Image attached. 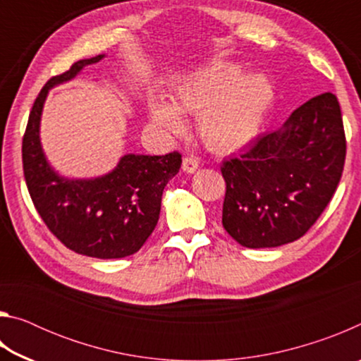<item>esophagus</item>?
Wrapping results in <instances>:
<instances>
[{
	"label": "esophagus",
	"mask_w": 361,
	"mask_h": 361,
	"mask_svg": "<svg viewBox=\"0 0 361 361\" xmlns=\"http://www.w3.org/2000/svg\"><path fill=\"white\" fill-rule=\"evenodd\" d=\"M181 167H183V172L194 173L195 170L199 169V161L195 157H185V159H183Z\"/></svg>",
	"instance_id": "obj_1"
}]
</instances>
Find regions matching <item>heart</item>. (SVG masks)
I'll use <instances>...</instances> for the list:
<instances>
[{
  "instance_id": "b5f03b06",
  "label": "heart",
  "mask_w": 361,
  "mask_h": 361,
  "mask_svg": "<svg viewBox=\"0 0 361 361\" xmlns=\"http://www.w3.org/2000/svg\"><path fill=\"white\" fill-rule=\"evenodd\" d=\"M239 65H216L194 71L176 84L172 103L151 95L152 124L169 135L185 132L181 114L199 115V133L213 151L240 149L258 135L276 100V87L264 73H243Z\"/></svg>"
}]
</instances>
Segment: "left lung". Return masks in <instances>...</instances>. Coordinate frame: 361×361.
Returning a JSON list of instances; mask_svg holds the SVG:
<instances>
[{"label":"left lung","instance_id":"left-lung-1","mask_svg":"<svg viewBox=\"0 0 361 361\" xmlns=\"http://www.w3.org/2000/svg\"><path fill=\"white\" fill-rule=\"evenodd\" d=\"M344 161L339 102L331 92L317 95L280 129L223 162L224 229L247 248L298 240L326 209Z\"/></svg>","mask_w":361,"mask_h":361}]
</instances>
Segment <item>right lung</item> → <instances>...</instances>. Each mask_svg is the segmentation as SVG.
I'll list each match as a JSON object with an SVG mask.
<instances>
[{
	"mask_svg": "<svg viewBox=\"0 0 361 361\" xmlns=\"http://www.w3.org/2000/svg\"><path fill=\"white\" fill-rule=\"evenodd\" d=\"M105 57L79 60L63 75L49 79L30 111L22 142L28 192L49 231L66 248L99 259L137 253L154 231L162 191L181 167L180 152L166 156L126 154L97 178H66L52 169L42 151L39 124L49 90L75 79L84 66Z\"/></svg>",
	"mask_w": 361,
	"mask_h": 361,
	"instance_id": "add662e5",
	"label": "right lung"
}]
</instances>
